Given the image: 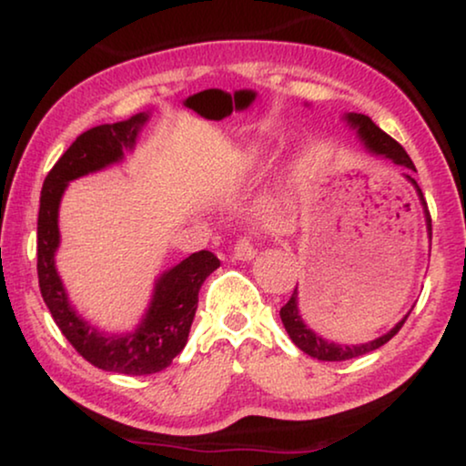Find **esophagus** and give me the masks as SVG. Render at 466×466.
Segmentation results:
<instances>
[{
  "label": "esophagus",
  "instance_id": "obj_1",
  "mask_svg": "<svg viewBox=\"0 0 466 466\" xmlns=\"http://www.w3.org/2000/svg\"><path fill=\"white\" fill-rule=\"evenodd\" d=\"M233 254H235V258H239V260L254 258V254H257V250H254L252 239L246 238V235H244V238H239L238 244H235V248H233Z\"/></svg>",
  "mask_w": 466,
  "mask_h": 466
}]
</instances>
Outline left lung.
Listing matches in <instances>:
<instances>
[{"instance_id": "8db88e82", "label": "left lung", "mask_w": 466, "mask_h": 466, "mask_svg": "<svg viewBox=\"0 0 466 466\" xmlns=\"http://www.w3.org/2000/svg\"><path fill=\"white\" fill-rule=\"evenodd\" d=\"M346 118H348L350 125L359 129V136H360L362 142H365L369 150H373L375 155H384L388 158H392V161L397 165H403V167L416 171V165H413V161L410 158V155L405 152L403 146H400L397 139H392L390 136H388L386 131H381L371 118L365 116V114H348ZM407 180H410L413 187H416L418 195H420V201H422V206L426 208V201L422 197V190H420V187H418V182L413 180L411 176H407ZM424 214H426V227H429V235H432V220H431L429 208L424 209ZM407 316H410V314H407ZM407 316L397 324V327H394L392 330H388L386 335L378 337V339H373L369 343H360V346H339V343L322 339L320 335H316L314 330L305 327L301 316H299V308H297V289L292 290L290 299L286 301L284 308L279 309V318H282L284 329L289 330L290 339L295 341V346L301 348L305 354L311 356V359L329 360V362L350 360V359H356V356L369 354V352H373V350L381 348L384 343L390 341L392 337L399 333L400 327H403L405 320H407Z\"/></svg>"}]
</instances>
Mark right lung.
Segmentation results:
<instances>
[{
  "label": "right lung",
  "mask_w": 466,
  "mask_h": 466,
  "mask_svg": "<svg viewBox=\"0 0 466 466\" xmlns=\"http://www.w3.org/2000/svg\"><path fill=\"white\" fill-rule=\"evenodd\" d=\"M146 118V114H136L123 123L97 125L80 133L48 171L37 214V279L53 320L82 359L104 371L123 375H152L171 365L187 346L201 284L220 267L214 252L199 250L174 269L165 271L155 286V297L144 322L136 333L125 337L99 333L69 305L55 269V252L59 246L56 218L63 190L69 180L120 161L123 148H131Z\"/></svg>",
  "instance_id": "add662e5"
}]
</instances>
